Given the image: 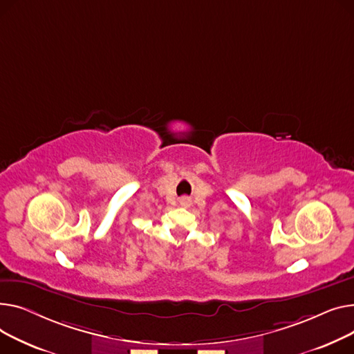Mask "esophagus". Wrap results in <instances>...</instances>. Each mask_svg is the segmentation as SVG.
I'll return each mask as SVG.
<instances>
[{
  "label": "esophagus",
  "instance_id": "esophagus-1",
  "mask_svg": "<svg viewBox=\"0 0 354 354\" xmlns=\"http://www.w3.org/2000/svg\"><path fill=\"white\" fill-rule=\"evenodd\" d=\"M180 203H181L183 205H189V204H190V198H187V197H183V198L180 200Z\"/></svg>",
  "mask_w": 354,
  "mask_h": 354
}]
</instances>
